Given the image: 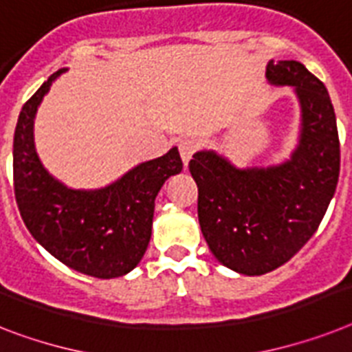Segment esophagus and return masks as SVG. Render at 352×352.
I'll list each match as a JSON object with an SVG mask.
<instances>
[{
    "label": "esophagus",
    "mask_w": 352,
    "mask_h": 352,
    "mask_svg": "<svg viewBox=\"0 0 352 352\" xmlns=\"http://www.w3.org/2000/svg\"><path fill=\"white\" fill-rule=\"evenodd\" d=\"M197 151V142L194 138H185L179 142V155H182L183 164L187 165L188 160L192 158V155Z\"/></svg>",
    "instance_id": "esophagus-1"
}]
</instances>
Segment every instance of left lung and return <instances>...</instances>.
Instances as JSON below:
<instances>
[{
    "label": "left lung",
    "mask_w": 352,
    "mask_h": 352,
    "mask_svg": "<svg viewBox=\"0 0 352 352\" xmlns=\"http://www.w3.org/2000/svg\"><path fill=\"white\" fill-rule=\"evenodd\" d=\"M266 77L275 86H295L300 102L292 158L237 169L214 151H199L188 162L203 237L223 266L243 275L268 274L311 239L340 174L336 117L324 82L297 60H270Z\"/></svg>",
    "instance_id": "8db88e82"
}]
</instances>
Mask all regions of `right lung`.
Instances as JSON below:
<instances>
[{
    "mask_svg": "<svg viewBox=\"0 0 352 352\" xmlns=\"http://www.w3.org/2000/svg\"><path fill=\"white\" fill-rule=\"evenodd\" d=\"M52 75L23 106L14 133V192L26 228L46 252L97 278L129 274L151 239L155 199L165 179L182 173L178 147L136 165L98 190H74L48 174L34 147V118Z\"/></svg>",
    "mask_w": 352,
    "mask_h": 352,
    "instance_id": "1",
    "label": "right lung"
}]
</instances>
